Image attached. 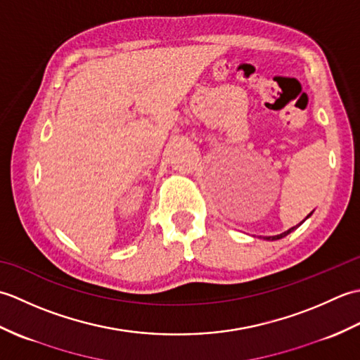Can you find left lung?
Here are the masks:
<instances>
[{
    "label": "left lung",
    "instance_id": "obj_1",
    "mask_svg": "<svg viewBox=\"0 0 360 360\" xmlns=\"http://www.w3.org/2000/svg\"><path fill=\"white\" fill-rule=\"evenodd\" d=\"M309 215H311V213H309ZM309 215H308V217H309ZM308 217H307V218H308ZM303 221H304V219H303ZM303 221H302V223H303ZM302 223H300V224H302ZM300 224H298V226H300ZM298 226H294V227H290V229H289V231H286V232H283V233H280V235H275V236H266V240H280V238H283V236H286L288 233H290V232H292V231H295V229H297Z\"/></svg>",
    "mask_w": 360,
    "mask_h": 360
}]
</instances>
